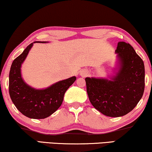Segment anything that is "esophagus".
<instances>
[{
    "mask_svg": "<svg viewBox=\"0 0 152 152\" xmlns=\"http://www.w3.org/2000/svg\"><path fill=\"white\" fill-rule=\"evenodd\" d=\"M80 74H81V76H84V77L87 76V74H88V72L86 71V70H83V71L80 72Z\"/></svg>",
    "mask_w": 152,
    "mask_h": 152,
    "instance_id": "esophagus-1",
    "label": "esophagus"
}]
</instances>
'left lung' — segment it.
Listing matches in <instances>:
<instances>
[{
  "mask_svg": "<svg viewBox=\"0 0 152 152\" xmlns=\"http://www.w3.org/2000/svg\"><path fill=\"white\" fill-rule=\"evenodd\" d=\"M119 66L110 80L86 78L87 91L94 107L108 117L126 115L134 109L143 95L145 67L130 44H117Z\"/></svg>",
  "mask_w": 152,
  "mask_h": 152,
  "instance_id": "left-lung-1",
  "label": "left lung"
}]
</instances>
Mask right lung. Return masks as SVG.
Listing matches in <instances>:
<instances>
[{"label": "right lung", "instance_id": "obj_1", "mask_svg": "<svg viewBox=\"0 0 152 152\" xmlns=\"http://www.w3.org/2000/svg\"><path fill=\"white\" fill-rule=\"evenodd\" d=\"M33 43L13 60L9 76V92L13 103L20 113L31 119H44L60 107L65 91L76 78L72 76L58 81L44 89H36L27 85L22 78L21 66Z\"/></svg>", "mask_w": 152, "mask_h": 152}]
</instances>
